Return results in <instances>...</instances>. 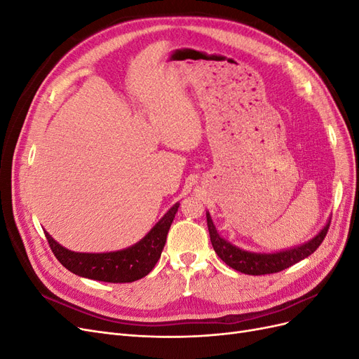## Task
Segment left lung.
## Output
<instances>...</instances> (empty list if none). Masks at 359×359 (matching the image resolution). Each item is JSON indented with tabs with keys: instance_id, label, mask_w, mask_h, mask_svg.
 I'll return each instance as SVG.
<instances>
[{
	"instance_id": "1",
	"label": "left lung",
	"mask_w": 359,
	"mask_h": 359,
	"mask_svg": "<svg viewBox=\"0 0 359 359\" xmlns=\"http://www.w3.org/2000/svg\"><path fill=\"white\" fill-rule=\"evenodd\" d=\"M330 220L327 222L322 229L314 235L311 240L307 243L299 244L297 247H290L280 250V252L265 253V252H250L233 245L227 240H224L220 233L217 232L215 224L211 219L210 212L206 211V224H208L211 244L214 247V252L217 253L226 265L240 271V273L248 276H264V274H273L283 271L292 265L298 264L299 260L309 257L311 253L316 252V248L322 244L323 238L327 236L330 229Z\"/></svg>"
}]
</instances>
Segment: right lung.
Here are the masks:
<instances>
[{"instance_id": "1", "label": "right lung", "mask_w": 359, "mask_h": 359, "mask_svg": "<svg viewBox=\"0 0 359 359\" xmlns=\"http://www.w3.org/2000/svg\"><path fill=\"white\" fill-rule=\"evenodd\" d=\"M180 202L161 217L142 240L116 252L79 253L62 247L45 231L50 250L73 274L106 283H132L149 274L161 256L169 227L175 219Z\"/></svg>"}]
</instances>
